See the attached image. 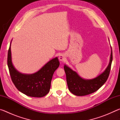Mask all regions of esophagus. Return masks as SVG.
<instances>
[{"mask_svg": "<svg viewBox=\"0 0 120 120\" xmlns=\"http://www.w3.org/2000/svg\"><path fill=\"white\" fill-rule=\"evenodd\" d=\"M59 60L61 61H64V60H66V56H65L64 54H61L59 56Z\"/></svg>", "mask_w": 120, "mask_h": 120, "instance_id": "esophagus-1", "label": "esophagus"}]
</instances>
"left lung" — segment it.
<instances>
[{
  "label": "left lung",
  "mask_w": 120,
  "mask_h": 120,
  "mask_svg": "<svg viewBox=\"0 0 120 120\" xmlns=\"http://www.w3.org/2000/svg\"><path fill=\"white\" fill-rule=\"evenodd\" d=\"M113 60L112 50L111 48L110 60L108 66L104 71L92 79H84L71 69L64 65L67 82L70 92L76 96H85L96 92L104 84L108 78Z\"/></svg>",
  "instance_id": "left-lung-1"
}]
</instances>
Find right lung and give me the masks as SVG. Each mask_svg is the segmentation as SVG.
I'll list each match as a JSON object with an SVG mask.
<instances>
[{
    "mask_svg": "<svg viewBox=\"0 0 120 120\" xmlns=\"http://www.w3.org/2000/svg\"><path fill=\"white\" fill-rule=\"evenodd\" d=\"M10 44L8 52L7 64L14 85L20 92L27 96L42 97L49 92L51 82L54 71L59 66L58 57L52 59L38 71L32 74H23L14 67L11 61Z\"/></svg>",
    "mask_w": 120,
    "mask_h": 120,
    "instance_id": "right-lung-1",
    "label": "right lung"
}]
</instances>
